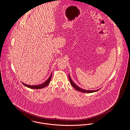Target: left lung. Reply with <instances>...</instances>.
Listing matches in <instances>:
<instances>
[{
    "mask_svg": "<svg viewBox=\"0 0 130 130\" xmlns=\"http://www.w3.org/2000/svg\"><path fill=\"white\" fill-rule=\"evenodd\" d=\"M69 80H70V84L71 85H72V86L75 89V90H78V91H79L80 92H84V93H92V92H96L98 90H100V89H98V90H84V89H83L82 88H80L79 86H78L76 84H75L73 82V80L71 79V77H70V75L69 74Z\"/></svg>",
    "mask_w": 130,
    "mask_h": 130,
    "instance_id": "left-lung-1",
    "label": "left lung"
}]
</instances>
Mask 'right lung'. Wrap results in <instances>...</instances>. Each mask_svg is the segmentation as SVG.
Wrapping results in <instances>:
<instances>
[{"instance_id": "right-lung-1", "label": "right lung", "mask_w": 130, "mask_h": 130, "mask_svg": "<svg viewBox=\"0 0 130 130\" xmlns=\"http://www.w3.org/2000/svg\"><path fill=\"white\" fill-rule=\"evenodd\" d=\"M51 77H52V73L50 75V77H49V78L46 80L45 82H44L43 84H41V85H35V86H30V85H26L23 83H22V84L26 86L27 88H29L30 89H40L43 88H45V87L47 86L48 85V84L50 83V80L51 79Z\"/></svg>"}]
</instances>
